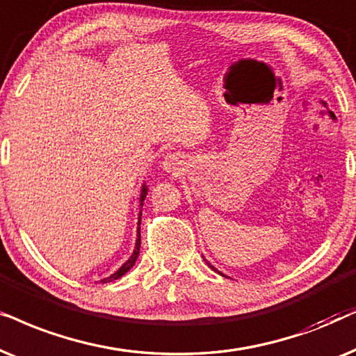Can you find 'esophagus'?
Returning <instances> with one entry per match:
<instances>
[{
	"instance_id": "1",
	"label": "esophagus",
	"mask_w": 356,
	"mask_h": 356,
	"mask_svg": "<svg viewBox=\"0 0 356 356\" xmlns=\"http://www.w3.org/2000/svg\"><path fill=\"white\" fill-rule=\"evenodd\" d=\"M186 168V161L181 154H168L163 161V169L169 174H181Z\"/></svg>"
}]
</instances>
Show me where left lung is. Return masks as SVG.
Wrapping results in <instances>:
<instances>
[{
  "label": "left lung",
  "mask_w": 356,
  "mask_h": 356,
  "mask_svg": "<svg viewBox=\"0 0 356 356\" xmlns=\"http://www.w3.org/2000/svg\"><path fill=\"white\" fill-rule=\"evenodd\" d=\"M205 262H207V265H208V267H210L211 270H215V272H218V273H220V275H221V277H226V275H225V273H221V272H220V270H216L215 267H213V265H211L210 262H208V260H207V259H205Z\"/></svg>",
  "instance_id": "8db88e82"
}]
</instances>
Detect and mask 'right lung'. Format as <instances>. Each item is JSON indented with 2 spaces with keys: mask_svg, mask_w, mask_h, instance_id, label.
Wrapping results in <instances>:
<instances>
[{
  "mask_svg": "<svg viewBox=\"0 0 356 356\" xmlns=\"http://www.w3.org/2000/svg\"><path fill=\"white\" fill-rule=\"evenodd\" d=\"M146 195H148V186H146V184H143V186H141V193H140V208H143V202H145ZM140 225H141V210H140V213H138V227H136V243H135V249H134V252H131V255L129 257V260H127V262L123 264L122 267L117 270V272H113L112 275H108V277L102 278L101 283H108V282L117 280V278L123 277V275H125L127 272H129V270H130L131 267H134L135 262H136V259H138V255H140V248H141Z\"/></svg>",
  "mask_w": 356,
  "mask_h": 356,
  "instance_id": "obj_1",
  "label": "right lung"
}]
</instances>
